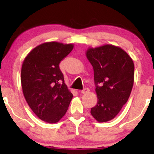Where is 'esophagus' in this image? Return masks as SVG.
I'll use <instances>...</instances> for the list:
<instances>
[{"mask_svg":"<svg viewBox=\"0 0 154 154\" xmlns=\"http://www.w3.org/2000/svg\"><path fill=\"white\" fill-rule=\"evenodd\" d=\"M90 92V90L89 88H85L84 89L82 90V91H81V93H82V94H86V93H88Z\"/></svg>","mask_w":154,"mask_h":154,"instance_id":"obj_1","label":"esophagus"}]
</instances>
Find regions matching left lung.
<instances>
[{
    "mask_svg": "<svg viewBox=\"0 0 154 154\" xmlns=\"http://www.w3.org/2000/svg\"><path fill=\"white\" fill-rule=\"evenodd\" d=\"M86 56L94 71L98 102L91 110L98 122L114 119L128 101L134 83V63L121 48L113 45L89 48Z\"/></svg>",
    "mask_w": 154,
    "mask_h": 154,
    "instance_id": "1",
    "label": "left lung"
}]
</instances>
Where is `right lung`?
<instances>
[{
  "instance_id": "obj_1",
  "label": "right lung",
  "mask_w": 154,
  "mask_h": 154,
  "mask_svg": "<svg viewBox=\"0 0 154 154\" xmlns=\"http://www.w3.org/2000/svg\"><path fill=\"white\" fill-rule=\"evenodd\" d=\"M73 48V44L44 43L32 49L23 61V94L33 112L48 123L58 122L65 115L73 97L59 68Z\"/></svg>"
}]
</instances>
